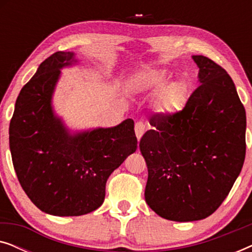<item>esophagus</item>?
<instances>
[{"label": "esophagus", "instance_id": "obj_1", "mask_svg": "<svg viewBox=\"0 0 252 252\" xmlns=\"http://www.w3.org/2000/svg\"><path fill=\"white\" fill-rule=\"evenodd\" d=\"M144 132H146V125H144L142 122H137L135 124V134H136L137 140L139 141L141 140V137H142Z\"/></svg>", "mask_w": 252, "mask_h": 252}]
</instances>
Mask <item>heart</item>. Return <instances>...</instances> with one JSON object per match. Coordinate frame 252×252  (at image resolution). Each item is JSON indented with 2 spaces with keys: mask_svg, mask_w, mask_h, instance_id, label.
Wrapping results in <instances>:
<instances>
[{
  "mask_svg": "<svg viewBox=\"0 0 252 252\" xmlns=\"http://www.w3.org/2000/svg\"><path fill=\"white\" fill-rule=\"evenodd\" d=\"M172 75L164 68H146L134 75L130 86L144 94H156L155 108L160 115L171 117L185 108L187 87L182 81H171Z\"/></svg>",
  "mask_w": 252,
  "mask_h": 252,
  "instance_id": "heart-1",
  "label": "heart"
}]
</instances>
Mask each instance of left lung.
<instances>
[{"instance_id":"8db88e82","label":"left lung","mask_w":252,"mask_h":252,"mask_svg":"<svg viewBox=\"0 0 252 252\" xmlns=\"http://www.w3.org/2000/svg\"><path fill=\"white\" fill-rule=\"evenodd\" d=\"M201 86L177 115L154 116L140 141L148 166L147 204L179 222L211 216L229 194L246 157L247 117L229 74L202 55Z\"/></svg>"}]
</instances>
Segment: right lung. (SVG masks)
Here are the masks:
<instances>
[{
	"mask_svg": "<svg viewBox=\"0 0 252 252\" xmlns=\"http://www.w3.org/2000/svg\"><path fill=\"white\" fill-rule=\"evenodd\" d=\"M73 51L43 61L20 91L9 143L17 178L36 208L48 215H87L103 204L106 181L135 153L134 122L72 130L56 115L53 96L62 68L78 64Z\"/></svg>",
	"mask_w": 252,
	"mask_h": 252,
	"instance_id": "obj_1",
	"label": "right lung"
}]
</instances>
